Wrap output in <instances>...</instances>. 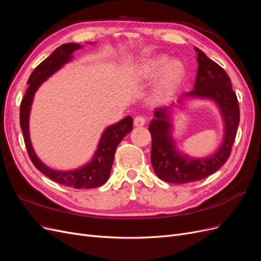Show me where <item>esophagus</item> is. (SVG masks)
<instances>
[{"instance_id":"1","label":"esophagus","mask_w":261,"mask_h":261,"mask_svg":"<svg viewBox=\"0 0 261 261\" xmlns=\"http://www.w3.org/2000/svg\"><path fill=\"white\" fill-rule=\"evenodd\" d=\"M146 123V118L141 115H137L134 118V125L135 126H144Z\"/></svg>"}]
</instances>
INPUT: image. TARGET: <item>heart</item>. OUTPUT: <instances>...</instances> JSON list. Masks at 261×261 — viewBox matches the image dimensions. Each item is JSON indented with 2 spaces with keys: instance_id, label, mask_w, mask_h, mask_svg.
Instances as JSON below:
<instances>
[{
  "instance_id": "obj_1",
  "label": "heart",
  "mask_w": 261,
  "mask_h": 261,
  "mask_svg": "<svg viewBox=\"0 0 261 261\" xmlns=\"http://www.w3.org/2000/svg\"><path fill=\"white\" fill-rule=\"evenodd\" d=\"M163 63L164 60L147 63V64L144 65L143 69H141V74L145 77H150L154 75ZM181 75H183V65L177 61H172L168 63V65L163 68L159 80V85L160 87H165L174 84L179 80Z\"/></svg>"
}]
</instances>
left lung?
Returning <instances> with one entry per match:
<instances>
[{
  "label": "left lung",
  "instance_id": "8db88e82",
  "mask_svg": "<svg viewBox=\"0 0 261 261\" xmlns=\"http://www.w3.org/2000/svg\"><path fill=\"white\" fill-rule=\"evenodd\" d=\"M198 53V69L195 89L186 96L202 97L215 100L221 109L225 122V136L218 151L206 159H189L176 152L170 135L171 125L165 109L155 110L154 118L149 124L151 134V164L156 176L173 184H184L200 180L218 171L227 161L238 133L240 123V107L236 93L232 89L230 77L215 61Z\"/></svg>",
  "mask_w": 261,
  "mask_h": 261
}]
</instances>
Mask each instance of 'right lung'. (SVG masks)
<instances>
[{
    "mask_svg": "<svg viewBox=\"0 0 261 261\" xmlns=\"http://www.w3.org/2000/svg\"><path fill=\"white\" fill-rule=\"evenodd\" d=\"M82 46L77 43H66L63 44L55 50L49 58H46L39 64L34 72L31 73L27 84L29 85L23 96L20 110H19V121L20 127L22 130L23 141H25L27 152L31 162L35 167L40 171L42 174L48 176L50 179L57 181L59 184L69 186L73 188H94L103 185L108 180L111 168L114 160V153L116 147L121 143L122 139L127 135L133 129V118L132 116H126L122 121L111 125L108 127L103 135L101 137L100 144L98 146L97 152L94 154L92 161L87 164L86 167L69 171L61 172L53 171L38 159L33 147H31L29 130H28V118L30 106L33 103L34 94L38 87L43 83L46 78L50 77L54 72L72 59V53L75 50L81 49Z\"/></svg>",
    "mask_w": 261,
    "mask_h": 261,
    "instance_id": "right-lung-1",
    "label": "right lung"
}]
</instances>
